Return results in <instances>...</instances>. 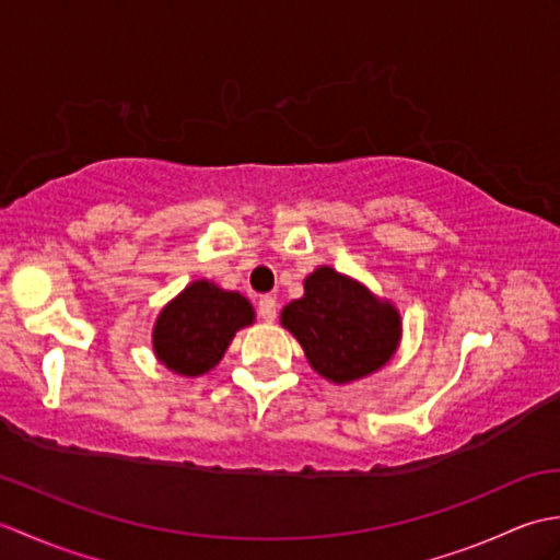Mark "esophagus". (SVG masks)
<instances>
[{"mask_svg":"<svg viewBox=\"0 0 560 560\" xmlns=\"http://www.w3.org/2000/svg\"><path fill=\"white\" fill-rule=\"evenodd\" d=\"M257 313H259L261 319H265V323H273V319H277V313H279L277 299H271V295H261Z\"/></svg>","mask_w":560,"mask_h":560,"instance_id":"esophagus-1","label":"esophagus"}]
</instances>
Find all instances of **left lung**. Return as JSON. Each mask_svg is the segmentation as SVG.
<instances>
[{
    "label": "left lung",
    "instance_id": "obj_1",
    "mask_svg": "<svg viewBox=\"0 0 560 560\" xmlns=\"http://www.w3.org/2000/svg\"><path fill=\"white\" fill-rule=\"evenodd\" d=\"M281 325L315 371L339 385L383 368L401 335L395 307L329 267L305 279V295L283 307Z\"/></svg>",
    "mask_w": 560,
    "mask_h": 560
}]
</instances>
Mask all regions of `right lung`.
<instances>
[{
    "label": "right lung",
    "mask_w": 560,
    "mask_h": 560,
    "mask_svg": "<svg viewBox=\"0 0 560 560\" xmlns=\"http://www.w3.org/2000/svg\"><path fill=\"white\" fill-rule=\"evenodd\" d=\"M253 305L241 293L195 281L177 295L153 327L159 361L180 375H201L217 365L237 329L253 325Z\"/></svg>",
    "instance_id": "1"
}]
</instances>
